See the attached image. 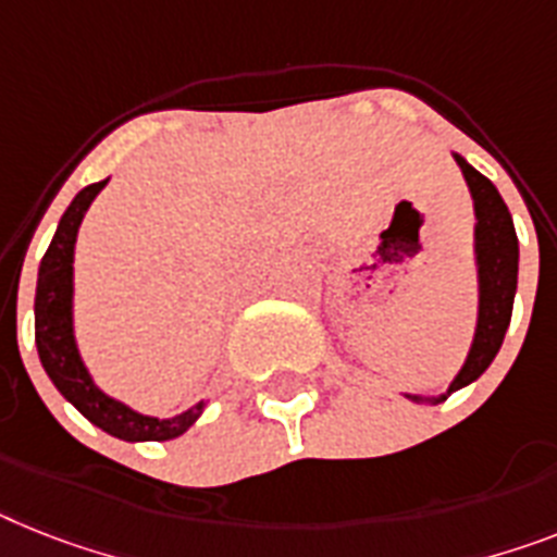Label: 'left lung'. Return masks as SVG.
Returning <instances> with one entry per match:
<instances>
[{
	"mask_svg": "<svg viewBox=\"0 0 557 557\" xmlns=\"http://www.w3.org/2000/svg\"><path fill=\"white\" fill-rule=\"evenodd\" d=\"M463 173V182L470 187L472 210H475V273H478V321L472 335L470 352L463 358V367L449 381L447 393L441 395H412L404 393L416 404H441L455 389L478 381L498 356L509 319H512V301L518 289V236L512 215L500 199L498 187L478 173L463 156L453 153Z\"/></svg>",
	"mask_w": 557,
	"mask_h": 557,
	"instance_id": "1",
	"label": "left lung"
}]
</instances>
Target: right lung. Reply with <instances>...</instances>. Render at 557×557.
Here are the masks:
<instances>
[{
	"label": "right lung",
	"instance_id": "add662e5",
	"mask_svg": "<svg viewBox=\"0 0 557 557\" xmlns=\"http://www.w3.org/2000/svg\"><path fill=\"white\" fill-rule=\"evenodd\" d=\"M104 182L85 187L76 193V199L67 205V210L59 219V227L53 233L48 252L39 264V278H36V350L39 361L53 381V387L67 398V401L82 412V416L104 430L113 438L122 441H170L185 435L199 416L205 412V398L193 404L190 410L178 412L170 418L145 416L133 410L124 401L104 393L94 381L90 370L85 367V358L76 344V327H73V261H76V236H79L82 219L87 207L102 193Z\"/></svg>",
	"mask_w": 557,
	"mask_h": 557
}]
</instances>
